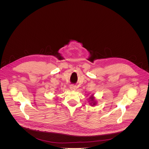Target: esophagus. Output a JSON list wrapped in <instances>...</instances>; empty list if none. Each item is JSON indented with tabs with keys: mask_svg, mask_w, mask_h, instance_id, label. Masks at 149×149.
<instances>
[{
	"mask_svg": "<svg viewBox=\"0 0 149 149\" xmlns=\"http://www.w3.org/2000/svg\"><path fill=\"white\" fill-rule=\"evenodd\" d=\"M70 89L71 90H72V91H75L77 89V86H76V85L72 84V85H70Z\"/></svg>",
	"mask_w": 149,
	"mask_h": 149,
	"instance_id": "1",
	"label": "esophagus"
}]
</instances>
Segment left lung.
Here are the masks:
<instances>
[{
    "instance_id": "left-lung-1",
    "label": "left lung",
    "mask_w": 149,
    "mask_h": 149,
    "mask_svg": "<svg viewBox=\"0 0 149 149\" xmlns=\"http://www.w3.org/2000/svg\"><path fill=\"white\" fill-rule=\"evenodd\" d=\"M90 98H91V99L92 100H93V99H94V98H93L92 96H91ZM92 104H93V105H95V102H93ZM93 105H92V106H93Z\"/></svg>"
}]
</instances>
